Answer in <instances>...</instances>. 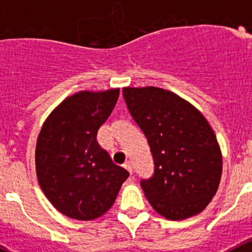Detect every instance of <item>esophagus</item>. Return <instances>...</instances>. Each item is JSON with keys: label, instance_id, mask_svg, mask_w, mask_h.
Masks as SVG:
<instances>
[{"label": "esophagus", "instance_id": "34e87169", "mask_svg": "<svg viewBox=\"0 0 252 252\" xmlns=\"http://www.w3.org/2000/svg\"><path fill=\"white\" fill-rule=\"evenodd\" d=\"M124 168L126 169V170L130 173V174H132V165H131V162L127 161V162H125L124 164Z\"/></svg>", "mask_w": 252, "mask_h": 252}]
</instances>
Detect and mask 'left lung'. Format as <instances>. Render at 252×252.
<instances>
[{
    "label": "left lung",
    "mask_w": 252,
    "mask_h": 252,
    "mask_svg": "<svg viewBox=\"0 0 252 252\" xmlns=\"http://www.w3.org/2000/svg\"><path fill=\"white\" fill-rule=\"evenodd\" d=\"M122 93L153 154V177L140 182L149 203L171 221L202 212L222 174L221 150L208 121L170 91L126 87Z\"/></svg>",
    "instance_id": "obj_1"
}]
</instances>
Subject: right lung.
I'll list each match as a JSON object with an SVG mask.
<instances>
[{
    "mask_svg": "<svg viewBox=\"0 0 252 252\" xmlns=\"http://www.w3.org/2000/svg\"><path fill=\"white\" fill-rule=\"evenodd\" d=\"M120 90L82 91L64 99L44 122L35 150L40 188L66 217L91 221L115 203L128 171L97 142Z\"/></svg>",
    "mask_w": 252,
    "mask_h": 252,
    "instance_id": "add662e5",
    "label": "right lung"
}]
</instances>
